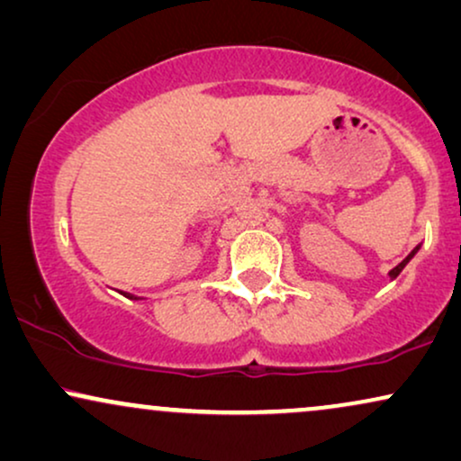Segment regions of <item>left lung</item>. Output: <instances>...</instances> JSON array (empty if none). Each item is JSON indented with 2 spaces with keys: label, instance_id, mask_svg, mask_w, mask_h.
Returning <instances> with one entry per match:
<instances>
[{
  "label": "left lung",
  "instance_id": "8db88e82",
  "mask_svg": "<svg viewBox=\"0 0 461 461\" xmlns=\"http://www.w3.org/2000/svg\"><path fill=\"white\" fill-rule=\"evenodd\" d=\"M417 250H419V247H417L415 250H412V253L409 255V258H406V259H402V261H400V264H398V266H395L392 272H389V276H392V278H395V276H398V274H400L402 270H404V266H406V264H409V261H411L412 258H415V253H417Z\"/></svg>",
  "mask_w": 461,
  "mask_h": 461
}]
</instances>
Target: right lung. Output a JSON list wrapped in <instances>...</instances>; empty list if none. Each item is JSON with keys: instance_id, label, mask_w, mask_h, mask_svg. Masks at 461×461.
Segmentation results:
<instances>
[{"instance_id": "1", "label": "right lung", "mask_w": 461, "mask_h": 461, "mask_svg": "<svg viewBox=\"0 0 461 461\" xmlns=\"http://www.w3.org/2000/svg\"><path fill=\"white\" fill-rule=\"evenodd\" d=\"M123 295H125V298H130V300H138L136 295H130V294H123Z\"/></svg>"}]
</instances>
